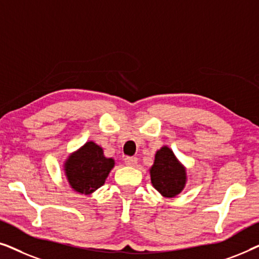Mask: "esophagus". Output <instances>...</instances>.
Wrapping results in <instances>:
<instances>
[{
	"instance_id": "1",
	"label": "esophagus",
	"mask_w": 259,
	"mask_h": 259,
	"mask_svg": "<svg viewBox=\"0 0 259 259\" xmlns=\"http://www.w3.org/2000/svg\"><path fill=\"white\" fill-rule=\"evenodd\" d=\"M125 164L127 166H136L138 164V158H136V157H127V158H125Z\"/></svg>"
}]
</instances>
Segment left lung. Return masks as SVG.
Segmentation results:
<instances>
[{
  "instance_id": "1",
  "label": "left lung",
  "mask_w": 259,
  "mask_h": 259,
  "mask_svg": "<svg viewBox=\"0 0 259 259\" xmlns=\"http://www.w3.org/2000/svg\"><path fill=\"white\" fill-rule=\"evenodd\" d=\"M150 176L152 185L165 198L178 196L187 183L186 167L166 145L155 152Z\"/></svg>"
}]
</instances>
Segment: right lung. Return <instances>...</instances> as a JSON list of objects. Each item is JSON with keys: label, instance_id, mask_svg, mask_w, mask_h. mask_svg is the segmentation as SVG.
I'll use <instances>...</instances> for the list:
<instances>
[{"label": "right lung", "instance_id": "1", "mask_svg": "<svg viewBox=\"0 0 259 259\" xmlns=\"http://www.w3.org/2000/svg\"><path fill=\"white\" fill-rule=\"evenodd\" d=\"M114 165V159L105 157L100 145L87 141L63 161V172L75 192L90 196L104 185Z\"/></svg>", "mask_w": 259, "mask_h": 259}]
</instances>
